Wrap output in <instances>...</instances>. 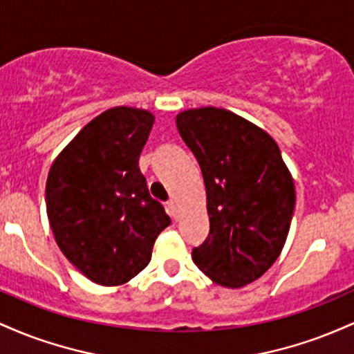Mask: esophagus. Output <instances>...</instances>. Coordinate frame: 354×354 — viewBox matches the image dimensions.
I'll use <instances>...</instances> for the list:
<instances>
[{
    "mask_svg": "<svg viewBox=\"0 0 354 354\" xmlns=\"http://www.w3.org/2000/svg\"><path fill=\"white\" fill-rule=\"evenodd\" d=\"M166 208H168L169 216H171L173 219H180V209H178L176 201H174V200H169L168 203H166Z\"/></svg>",
    "mask_w": 354,
    "mask_h": 354,
    "instance_id": "obj_1",
    "label": "esophagus"
}]
</instances>
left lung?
I'll list each match as a JSON object with an SVG mask.
<instances>
[{"label": "left lung", "instance_id": "8db88e82", "mask_svg": "<svg viewBox=\"0 0 354 354\" xmlns=\"http://www.w3.org/2000/svg\"><path fill=\"white\" fill-rule=\"evenodd\" d=\"M200 163L209 234L193 248L194 265L226 288L253 283L281 253L295 211V183L274 140L223 108L176 116Z\"/></svg>", "mask_w": 354, "mask_h": 354}]
</instances>
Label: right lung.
<instances>
[{"label": "right lung", "mask_w": 354, "mask_h": 354, "mask_svg": "<svg viewBox=\"0 0 354 354\" xmlns=\"http://www.w3.org/2000/svg\"><path fill=\"white\" fill-rule=\"evenodd\" d=\"M153 123L145 109H106L51 165L46 211L53 234L93 283L116 286L135 278L148 266L158 234L171 225L138 166Z\"/></svg>", "instance_id": "1"}]
</instances>
